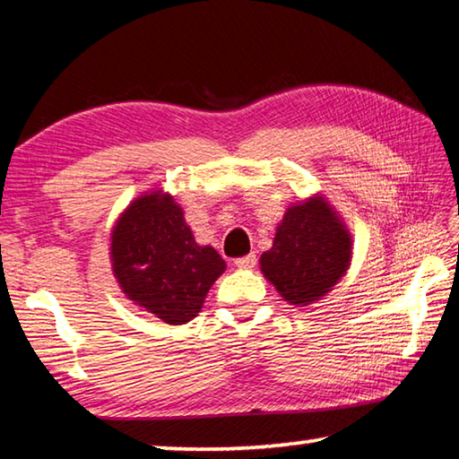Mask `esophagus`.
Here are the masks:
<instances>
[{"label":"esophagus","mask_w":459,"mask_h":459,"mask_svg":"<svg viewBox=\"0 0 459 459\" xmlns=\"http://www.w3.org/2000/svg\"><path fill=\"white\" fill-rule=\"evenodd\" d=\"M235 265L238 269H253L255 265H257V255L251 253V255H247V257H240L235 261Z\"/></svg>","instance_id":"esophagus-1"}]
</instances>
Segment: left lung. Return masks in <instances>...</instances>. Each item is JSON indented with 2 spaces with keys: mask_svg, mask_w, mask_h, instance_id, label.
<instances>
[{
  "mask_svg": "<svg viewBox=\"0 0 459 459\" xmlns=\"http://www.w3.org/2000/svg\"><path fill=\"white\" fill-rule=\"evenodd\" d=\"M352 237L320 194L291 204L277 224L273 247L261 255V273L295 307L320 301L346 275Z\"/></svg>",
  "mask_w": 459,
  "mask_h": 459,
  "instance_id": "obj_1",
  "label": "left lung"
}]
</instances>
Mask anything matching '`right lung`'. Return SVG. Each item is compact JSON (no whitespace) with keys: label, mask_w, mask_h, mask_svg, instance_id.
Segmentation results:
<instances>
[{"label":"right lung","mask_w":459,"mask_h":459,"mask_svg":"<svg viewBox=\"0 0 459 459\" xmlns=\"http://www.w3.org/2000/svg\"><path fill=\"white\" fill-rule=\"evenodd\" d=\"M108 257L126 298L169 325L196 317L227 269L216 248L196 243L182 206L164 190L143 192L119 214Z\"/></svg>","instance_id":"obj_1"}]
</instances>
